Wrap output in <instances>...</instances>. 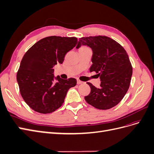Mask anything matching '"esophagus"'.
I'll return each instance as SVG.
<instances>
[{
	"instance_id": "1",
	"label": "esophagus",
	"mask_w": 154,
	"mask_h": 154,
	"mask_svg": "<svg viewBox=\"0 0 154 154\" xmlns=\"http://www.w3.org/2000/svg\"><path fill=\"white\" fill-rule=\"evenodd\" d=\"M83 83V82H82V81H80V80H77V84H78V85L82 84V83Z\"/></svg>"
}]
</instances>
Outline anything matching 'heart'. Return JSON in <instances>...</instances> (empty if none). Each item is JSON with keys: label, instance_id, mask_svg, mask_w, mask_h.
<instances>
[{"label": "heart", "instance_id": "1", "mask_svg": "<svg viewBox=\"0 0 154 154\" xmlns=\"http://www.w3.org/2000/svg\"><path fill=\"white\" fill-rule=\"evenodd\" d=\"M80 49H88V48L86 47H82Z\"/></svg>", "mask_w": 154, "mask_h": 154}]
</instances>
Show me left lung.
Masks as SVG:
<instances>
[{
  "instance_id": "1",
  "label": "left lung",
  "mask_w": 154,
  "mask_h": 154,
  "mask_svg": "<svg viewBox=\"0 0 154 154\" xmlns=\"http://www.w3.org/2000/svg\"><path fill=\"white\" fill-rule=\"evenodd\" d=\"M87 45L92 50L90 71H95L101 80L100 88L87 82L90 94L85 96L88 104L101 110L112 108L127 93L132 75V67L125 49L106 36L82 37L76 49Z\"/></svg>"
}]
</instances>
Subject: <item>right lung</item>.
Returning a JSON list of instances; mask_svg holds the SVG:
<instances>
[{
    "instance_id": "obj_1",
    "label": "right lung",
    "mask_w": 154,
    "mask_h": 154,
    "mask_svg": "<svg viewBox=\"0 0 154 154\" xmlns=\"http://www.w3.org/2000/svg\"><path fill=\"white\" fill-rule=\"evenodd\" d=\"M78 42L76 37L51 36L35 43L22 58L17 80L22 97L32 110L49 114L60 108L75 78L54 77L53 67L62 63L65 55Z\"/></svg>"
}]
</instances>
